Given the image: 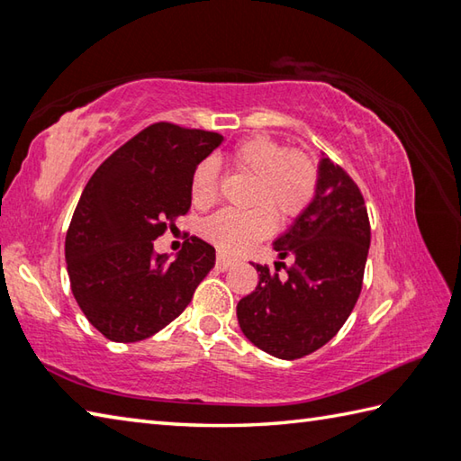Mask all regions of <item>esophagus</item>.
I'll return each mask as SVG.
<instances>
[{
    "label": "esophagus",
    "mask_w": 461,
    "mask_h": 461,
    "mask_svg": "<svg viewBox=\"0 0 461 461\" xmlns=\"http://www.w3.org/2000/svg\"><path fill=\"white\" fill-rule=\"evenodd\" d=\"M236 264V259L233 258H230V256H225V254H217V259H215V266H217V270H230V267Z\"/></svg>",
    "instance_id": "obj_1"
}]
</instances>
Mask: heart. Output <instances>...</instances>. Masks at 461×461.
Segmentation results:
<instances>
[{"label":"heart","instance_id":"b5f03b06","mask_svg":"<svg viewBox=\"0 0 461 461\" xmlns=\"http://www.w3.org/2000/svg\"><path fill=\"white\" fill-rule=\"evenodd\" d=\"M230 163L252 173L249 209H221L203 223V236L225 252H240L252 241L270 236L276 223L292 221L312 203L318 173L312 158L303 150H286L266 135L238 140L228 153ZM220 195V173L212 161H202L191 175V199L205 209Z\"/></svg>","mask_w":461,"mask_h":461}]
</instances>
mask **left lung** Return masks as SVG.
<instances>
[{"label": "left lung", "mask_w": 461, "mask_h": 461, "mask_svg": "<svg viewBox=\"0 0 461 461\" xmlns=\"http://www.w3.org/2000/svg\"><path fill=\"white\" fill-rule=\"evenodd\" d=\"M369 244L371 223L361 189L340 165L324 157L312 203L274 241L280 259L292 264L276 262V270L254 264L258 286L238 303L241 332L284 361L324 347L361 294Z\"/></svg>", "instance_id": "left-lung-1"}]
</instances>
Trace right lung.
Wrapping results in <instances>:
<instances>
[{
	"instance_id": "1",
	"label": "right lung",
	"mask_w": 461,
	"mask_h": 461,
	"mask_svg": "<svg viewBox=\"0 0 461 461\" xmlns=\"http://www.w3.org/2000/svg\"><path fill=\"white\" fill-rule=\"evenodd\" d=\"M223 137L155 122L119 147L82 191L66 233L70 288L108 340L137 342L175 321L215 249L191 236L175 259L153 241L191 207V175Z\"/></svg>"
}]
</instances>
